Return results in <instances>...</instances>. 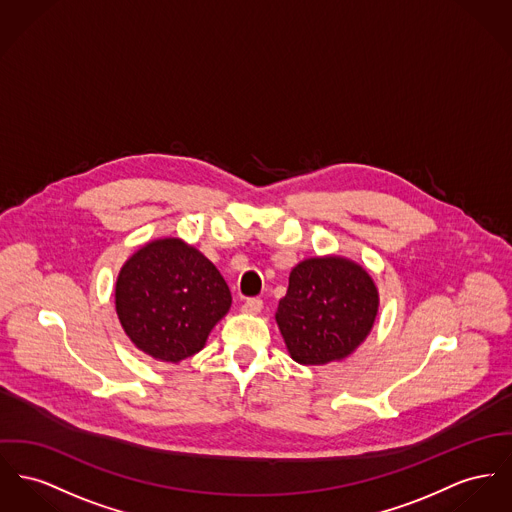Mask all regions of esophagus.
<instances>
[{
  "mask_svg": "<svg viewBox=\"0 0 512 512\" xmlns=\"http://www.w3.org/2000/svg\"><path fill=\"white\" fill-rule=\"evenodd\" d=\"M260 310H262V301L260 299H248L242 305V312H246V314H258Z\"/></svg>",
  "mask_w": 512,
  "mask_h": 512,
  "instance_id": "34e87169",
  "label": "esophagus"
}]
</instances>
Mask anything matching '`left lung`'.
<instances>
[{
	"instance_id": "obj_1",
	"label": "left lung",
	"mask_w": 512,
	"mask_h": 512,
	"mask_svg": "<svg viewBox=\"0 0 512 512\" xmlns=\"http://www.w3.org/2000/svg\"><path fill=\"white\" fill-rule=\"evenodd\" d=\"M376 283L345 256H314L289 273L275 322L293 361L328 365L349 357L375 326Z\"/></svg>"
}]
</instances>
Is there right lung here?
Wrapping results in <instances>:
<instances>
[{"instance_id": "1", "label": "right lung", "mask_w": 512, "mask_h": 512, "mask_svg": "<svg viewBox=\"0 0 512 512\" xmlns=\"http://www.w3.org/2000/svg\"><path fill=\"white\" fill-rule=\"evenodd\" d=\"M231 303L219 270L178 237L139 246L120 268L114 287L126 336L141 353L174 365L204 349Z\"/></svg>"}]
</instances>
